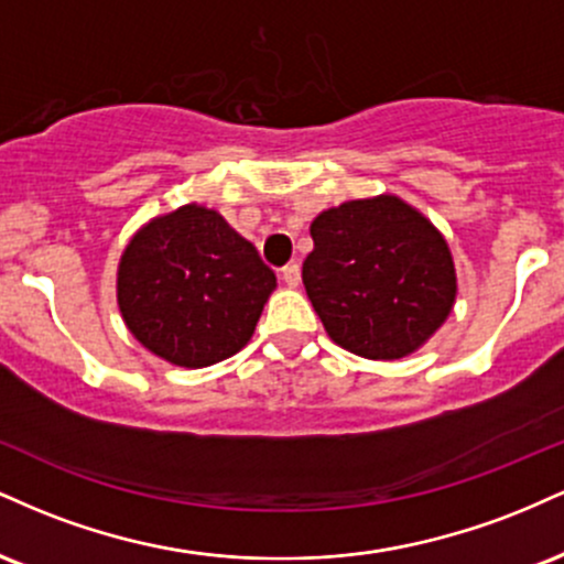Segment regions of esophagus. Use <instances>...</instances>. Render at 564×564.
I'll return each instance as SVG.
<instances>
[{"mask_svg": "<svg viewBox=\"0 0 564 564\" xmlns=\"http://www.w3.org/2000/svg\"><path fill=\"white\" fill-rule=\"evenodd\" d=\"M281 278H283V283H286L289 289H296L302 283V270H300V264H286V268L281 270Z\"/></svg>", "mask_w": 564, "mask_h": 564, "instance_id": "34e87169", "label": "esophagus"}]
</instances>
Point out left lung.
<instances>
[{"label": "left lung", "instance_id": "left-lung-1", "mask_svg": "<svg viewBox=\"0 0 564 564\" xmlns=\"http://www.w3.org/2000/svg\"><path fill=\"white\" fill-rule=\"evenodd\" d=\"M302 281L339 347L368 360L416 352L456 302L451 246L416 206L381 193L321 212Z\"/></svg>", "mask_w": 564, "mask_h": 564}]
</instances>
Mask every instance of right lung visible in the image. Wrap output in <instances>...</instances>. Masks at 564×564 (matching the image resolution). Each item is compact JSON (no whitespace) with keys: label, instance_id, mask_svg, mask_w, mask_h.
Returning <instances> with one entry per match:
<instances>
[{"label":"right lung","instance_id":"1","mask_svg":"<svg viewBox=\"0 0 564 564\" xmlns=\"http://www.w3.org/2000/svg\"><path fill=\"white\" fill-rule=\"evenodd\" d=\"M275 273L215 209L185 204L148 219L116 270L129 334L180 368H206L249 345Z\"/></svg>","mask_w":564,"mask_h":564}]
</instances>
